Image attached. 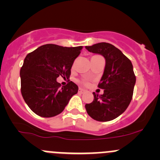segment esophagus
<instances>
[{
	"instance_id": "1",
	"label": "esophagus",
	"mask_w": 160,
	"mask_h": 160,
	"mask_svg": "<svg viewBox=\"0 0 160 160\" xmlns=\"http://www.w3.org/2000/svg\"><path fill=\"white\" fill-rule=\"evenodd\" d=\"M85 91H86V90H84V89H83V88H79V93H84Z\"/></svg>"
}]
</instances>
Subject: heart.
Returning <instances> with one entry per match:
<instances>
[{
  "instance_id": "b5f03b06",
  "label": "heart",
  "mask_w": 160,
  "mask_h": 160,
  "mask_svg": "<svg viewBox=\"0 0 160 160\" xmlns=\"http://www.w3.org/2000/svg\"><path fill=\"white\" fill-rule=\"evenodd\" d=\"M83 83H85V84H87V83H87L86 81H83Z\"/></svg>"
}]
</instances>
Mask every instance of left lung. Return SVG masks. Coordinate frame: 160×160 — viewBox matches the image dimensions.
Listing matches in <instances>:
<instances>
[{
  "label": "left lung",
  "instance_id": "1",
  "mask_svg": "<svg viewBox=\"0 0 160 160\" xmlns=\"http://www.w3.org/2000/svg\"><path fill=\"white\" fill-rule=\"evenodd\" d=\"M85 48L105 59L104 73L98 84L104 93H93V101L85 108L94 120L109 122L121 115L132 101L136 81L133 66L121 50L110 43L100 42Z\"/></svg>",
  "mask_w": 160,
  "mask_h": 160
}]
</instances>
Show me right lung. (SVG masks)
<instances>
[{
  "mask_svg": "<svg viewBox=\"0 0 160 160\" xmlns=\"http://www.w3.org/2000/svg\"><path fill=\"white\" fill-rule=\"evenodd\" d=\"M83 46L63 47L46 44L28 53L20 70L21 91L27 105L43 118L54 117L64 110L78 87L69 81L61 87L56 78H69L71 67Z\"/></svg>",
  "mask_w": 160,
  "mask_h": 160,
  "instance_id": "1",
  "label": "right lung"
}]
</instances>
